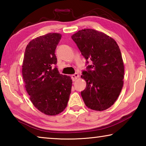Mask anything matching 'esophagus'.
Wrapping results in <instances>:
<instances>
[{
    "mask_svg": "<svg viewBox=\"0 0 146 146\" xmlns=\"http://www.w3.org/2000/svg\"><path fill=\"white\" fill-rule=\"evenodd\" d=\"M78 76H79L78 74L76 73L73 74V75H71V79H72L73 81H75V80H76V79H77V78H78Z\"/></svg>",
    "mask_w": 146,
    "mask_h": 146,
    "instance_id": "obj_1",
    "label": "esophagus"
}]
</instances>
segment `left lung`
I'll return each instance as SVG.
<instances>
[{"mask_svg":"<svg viewBox=\"0 0 146 146\" xmlns=\"http://www.w3.org/2000/svg\"><path fill=\"white\" fill-rule=\"evenodd\" d=\"M71 38L86 61V70L81 75L86 82L81 91L84 102L91 110H107L117 100L123 86L124 67L119 47L114 39L92 29L78 31Z\"/></svg>","mask_w":146,"mask_h":146,"instance_id":"left-lung-1","label":"left lung"}]
</instances>
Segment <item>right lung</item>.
<instances>
[{
    "label": "right lung",
    "instance_id": "1",
    "mask_svg": "<svg viewBox=\"0 0 146 146\" xmlns=\"http://www.w3.org/2000/svg\"><path fill=\"white\" fill-rule=\"evenodd\" d=\"M62 35L48 33L27 46L23 64V76L30 100L42 113L56 115L65 110L72 86L71 77L56 68L55 51Z\"/></svg>",
    "mask_w": 146,
    "mask_h": 146
}]
</instances>
